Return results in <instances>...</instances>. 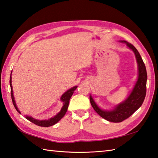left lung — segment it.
Returning <instances> with one entry per match:
<instances>
[{
  "label": "left lung",
  "mask_w": 158,
  "mask_h": 158,
  "mask_svg": "<svg viewBox=\"0 0 158 158\" xmlns=\"http://www.w3.org/2000/svg\"><path fill=\"white\" fill-rule=\"evenodd\" d=\"M127 46L132 50L136 56V61L139 66V78L132 93L125 101L117 105L115 109L111 111H106L100 109L94 101L92 96H89L90 103L95 110V111L102 118L114 123L122 122L123 120L128 118L139 107L145 100L147 91V75L145 65L144 64L140 53L135 47L131 43L126 41Z\"/></svg>",
  "instance_id": "obj_1"
}]
</instances>
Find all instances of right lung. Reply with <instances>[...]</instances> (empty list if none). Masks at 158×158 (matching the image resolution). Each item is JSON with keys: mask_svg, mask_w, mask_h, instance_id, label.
Segmentation results:
<instances>
[{"mask_svg": "<svg viewBox=\"0 0 158 158\" xmlns=\"http://www.w3.org/2000/svg\"><path fill=\"white\" fill-rule=\"evenodd\" d=\"M9 83H10V86H11V96L13 104V105H14V107L15 108V109L17 110V111L20 113L19 110H18V107H17V106H16V104H15V102L14 100V97H13V89H12V85H11V77H10ZM77 88V86L73 87V88H72L71 89H70L68 90V91H66L62 96L61 100L64 102L62 108L61 110H60V111L58 114H57L56 115L52 117V118H50L49 119H48V120H42V121L35 119H33L32 117H28V116H26V118L28 120H29L30 122H31L32 123H35V124H36V125H37L39 126L49 127V126H52L53 125H54V124H56L57 122H58L64 116V115L66 113L67 109H68L69 100H70V98H71L74 91H75Z\"/></svg>", "mask_w": 158, "mask_h": 158, "instance_id": "obj_1", "label": "right lung"}]
</instances>
